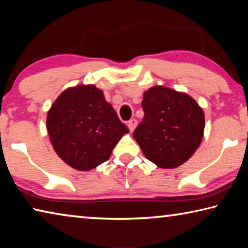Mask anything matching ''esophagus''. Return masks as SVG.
Returning <instances> with one entry per match:
<instances>
[{
	"label": "esophagus",
	"mask_w": 248,
	"mask_h": 248,
	"mask_svg": "<svg viewBox=\"0 0 248 248\" xmlns=\"http://www.w3.org/2000/svg\"><path fill=\"white\" fill-rule=\"evenodd\" d=\"M137 124H138V121L136 119H131V120L128 121V128H129L130 131H133L134 128L137 127Z\"/></svg>",
	"instance_id": "34e87169"
}]
</instances>
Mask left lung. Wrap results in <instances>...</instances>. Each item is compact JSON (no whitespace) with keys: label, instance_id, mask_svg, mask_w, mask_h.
<instances>
[{"label":"left lung","instance_id":"1","mask_svg":"<svg viewBox=\"0 0 248 248\" xmlns=\"http://www.w3.org/2000/svg\"><path fill=\"white\" fill-rule=\"evenodd\" d=\"M144 118L133 138L145 157L162 169H174L189 159L203 137L204 114L194 98L165 86L143 94Z\"/></svg>","mask_w":248,"mask_h":248}]
</instances>
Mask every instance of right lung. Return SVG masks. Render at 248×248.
<instances>
[{
    "instance_id": "obj_1",
    "label": "right lung",
    "mask_w": 248,
    "mask_h": 248,
    "mask_svg": "<svg viewBox=\"0 0 248 248\" xmlns=\"http://www.w3.org/2000/svg\"><path fill=\"white\" fill-rule=\"evenodd\" d=\"M47 130L56 153L78 170L106 162L129 132L94 85L71 87L59 96L48 111Z\"/></svg>"
}]
</instances>
